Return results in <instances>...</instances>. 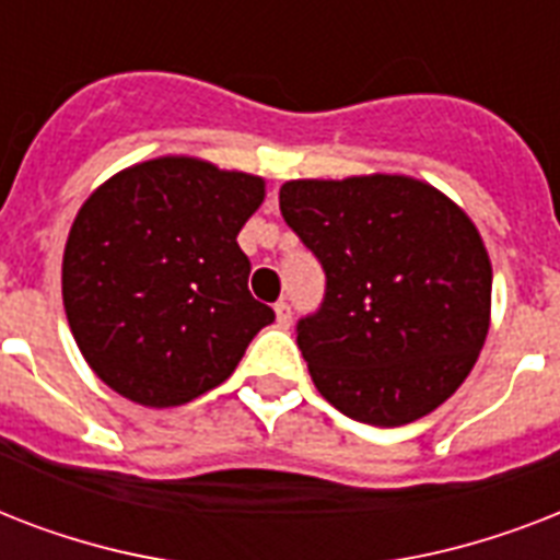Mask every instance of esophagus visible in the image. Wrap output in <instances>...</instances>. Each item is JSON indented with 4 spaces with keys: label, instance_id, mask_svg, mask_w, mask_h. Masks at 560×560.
Listing matches in <instances>:
<instances>
[{
    "label": "esophagus",
    "instance_id": "1",
    "mask_svg": "<svg viewBox=\"0 0 560 560\" xmlns=\"http://www.w3.org/2000/svg\"><path fill=\"white\" fill-rule=\"evenodd\" d=\"M276 323L281 325V328H290V323H293V307H290V302H276Z\"/></svg>",
    "mask_w": 560,
    "mask_h": 560
}]
</instances>
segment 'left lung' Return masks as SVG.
Returning <instances> with one entry per match:
<instances>
[{"mask_svg":"<svg viewBox=\"0 0 560 560\" xmlns=\"http://www.w3.org/2000/svg\"><path fill=\"white\" fill-rule=\"evenodd\" d=\"M281 218L325 270L296 342L342 416L400 427L468 377L488 334L491 261L468 214L412 177L293 179Z\"/></svg>","mask_w":560,"mask_h":560,"instance_id":"left-lung-1","label":"left lung"}]
</instances>
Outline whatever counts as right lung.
Listing matches in <instances>:
<instances>
[{
    "instance_id": "add662e5",
    "label": "right lung",
    "mask_w": 560,
    "mask_h": 560,
    "mask_svg": "<svg viewBox=\"0 0 560 560\" xmlns=\"http://www.w3.org/2000/svg\"><path fill=\"white\" fill-rule=\"evenodd\" d=\"M264 179L162 156L83 202L63 253V307L78 349L118 395L179 407L214 389L276 319L253 299L237 232Z\"/></svg>"
}]
</instances>
